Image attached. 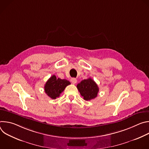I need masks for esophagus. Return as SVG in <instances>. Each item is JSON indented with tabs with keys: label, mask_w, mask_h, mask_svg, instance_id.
Listing matches in <instances>:
<instances>
[{
	"label": "esophagus",
	"mask_w": 149,
	"mask_h": 149,
	"mask_svg": "<svg viewBox=\"0 0 149 149\" xmlns=\"http://www.w3.org/2000/svg\"><path fill=\"white\" fill-rule=\"evenodd\" d=\"M71 81L72 82V84H76L77 82V79L76 78H72L71 79Z\"/></svg>",
	"instance_id": "obj_1"
}]
</instances>
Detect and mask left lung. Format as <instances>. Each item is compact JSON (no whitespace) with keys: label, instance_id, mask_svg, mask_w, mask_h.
I'll return each mask as SVG.
<instances>
[{"label":"left lung","instance_id":"1","mask_svg":"<svg viewBox=\"0 0 149 149\" xmlns=\"http://www.w3.org/2000/svg\"><path fill=\"white\" fill-rule=\"evenodd\" d=\"M77 87L84 100L86 101L94 99L99 91L97 84L91 78L82 80L77 84Z\"/></svg>","mask_w":149,"mask_h":149}]
</instances>
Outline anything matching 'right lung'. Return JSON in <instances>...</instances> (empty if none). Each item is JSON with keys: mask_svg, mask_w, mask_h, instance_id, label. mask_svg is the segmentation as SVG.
Returning <instances> with one entry per match:
<instances>
[{"mask_svg": "<svg viewBox=\"0 0 149 149\" xmlns=\"http://www.w3.org/2000/svg\"><path fill=\"white\" fill-rule=\"evenodd\" d=\"M70 84H71V82L69 81L56 78L55 75H53L45 85V92L51 98L55 100L59 97L65 87Z\"/></svg>", "mask_w": 149, "mask_h": 149, "instance_id": "add662e5", "label": "right lung"}]
</instances>
